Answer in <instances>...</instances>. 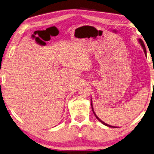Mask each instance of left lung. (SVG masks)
<instances>
[{
    "instance_id": "1",
    "label": "left lung",
    "mask_w": 154,
    "mask_h": 154,
    "mask_svg": "<svg viewBox=\"0 0 154 154\" xmlns=\"http://www.w3.org/2000/svg\"><path fill=\"white\" fill-rule=\"evenodd\" d=\"M139 43L141 44V46H142V48H143V50H144V52H145V54L146 55V49H145V45H144V43H143V40H141V39H139ZM91 109H92V111H93V112H94V115H95V116L96 117V119L98 120V121H100V122H101L103 124V125H106V126H107V127H112V128H117V127H114V126H111V125H108V124H106V123H105V122H104V121H102V120H100L98 117H97V116L96 115V113H95V112H94V108H93V106H92V102H91Z\"/></svg>"
}]
</instances>
